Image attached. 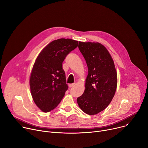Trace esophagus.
Instances as JSON below:
<instances>
[{"label":"esophagus","mask_w":148,"mask_h":148,"mask_svg":"<svg viewBox=\"0 0 148 148\" xmlns=\"http://www.w3.org/2000/svg\"><path fill=\"white\" fill-rule=\"evenodd\" d=\"M74 85H75V84H69V88H72V87H73V86H74Z\"/></svg>","instance_id":"esophagus-1"}]
</instances>
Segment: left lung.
Masks as SVG:
<instances>
[{"label":"left lung","instance_id":"obj_1","mask_svg":"<svg viewBox=\"0 0 148 148\" xmlns=\"http://www.w3.org/2000/svg\"><path fill=\"white\" fill-rule=\"evenodd\" d=\"M88 69L85 90L77 102L85 114L93 115L105 110L114 98L117 73L109 51L99 42H79L78 45Z\"/></svg>","mask_w":148,"mask_h":148}]
</instances>
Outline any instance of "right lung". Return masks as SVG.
Listing matches in <instances>:
<instances>
[{"mask_svg": "<svg viewBox=\"0 0 148 148\" xmlns=\"http://www.w3.org/2000/svg\"><path fill=\"white\" fill-rule=\"evenodd\" d=\"M78 45V41L59 39L43 48L34 63L30 77L32 98L44 112L55 109L68 89L62 63L70 52Z\"/></svg>", "mask_w": 148, "mask_h": 148, "instance_id": "1", "label": "right lung"}]
</instances>
